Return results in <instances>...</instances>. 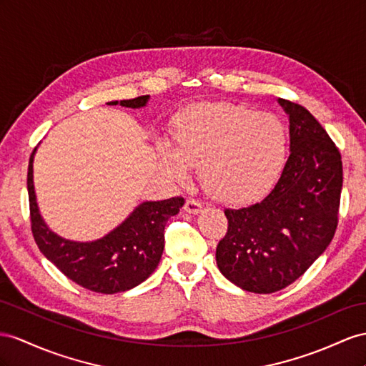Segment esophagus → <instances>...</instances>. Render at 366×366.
<instances>
[{"instance_id": "obj_1", "label": "esophagus", "mask_w": 366, "mask_h": 366, "mask_svg": "<svg viewBox=\"0 0 366 366\" xmlns=\"http://www.w3.org/2000/svg\"><path fill=\"white\" fill-rule=\"evenodd\" d=\"M184 210L187 212V213H193V214H196V213H199L201 210H202V202H199V201H196V199H187L185 201V205H184Z\"/></svg>"}]
</instances>
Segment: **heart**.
Here are the masks:
<instances>
[{
    "mask_svg": "<svg viewBox=\"0 0 366 366\" xmlns=\"http://www.w3.org/2000/svg\"><path fill=\"white\" fill-rule=\"evenodd\" d=\"M176 152L162 147L165 170L176 181L201 167V179L214 198L249 204L263 198L283 172L287 131L277 116L230 102L201 103L174 122Z\"/></svg>",
    "mask_w": 366,
    "mask_h": 366,
    "instance_id": "obj_1",
    "label": "heart"
}]
</instances>
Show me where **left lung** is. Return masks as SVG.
<instances>
[{
  "label": "left lung",
  "mask_w": 366,
  "mask_h": 366,
  "mask_svg": "<svg viewBox=\"0 0 366 366\" xmlns=\"http://www.w3.org/2000/svg\"><path fill=\"white\" fill-rule=\"evenodd\" d=\"M289 116L290 154L263 201L226 209L217 264L233 285L272 294L302 277L334 238L343 184L342 156L305 107L278 99Z\"/></svg>",
  "instance_id": "left-lung-1"
}]
</instances>
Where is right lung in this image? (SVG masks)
Returning <instances> with one entry per match:
<instances>
[{"label":"right lung","instance_id":"1","mask_svg":"<svg viewBox=\"0 0 366 366\" xmlns=\"http://www.w3.org/2000/svg\"><path fill=\"white\" fill-rule=\"evenodd\" d=\"M149 96L108 102V105L142 108ZM34 153L27 168L32 235L41 254L74 283L99 294L133 289L154 272L164 252L165 224L179 213L185 199L145 201L108 235L89 242L71 241L54 233L43 221L34 189Z\"/></svg>","mask_w":366,"mask_h":366}]
</instances>
